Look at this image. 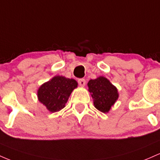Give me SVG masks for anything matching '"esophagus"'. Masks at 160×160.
Segmentation results:
<instances>
[{"label":"esophagus","instance_id":"esophagus-1","mask_svg":"<svg viewBox=\"0 0 160 160\" xmlns=\"http://www.w3.org/2000/svg\"><path fill=\"white\" fill-rule=\"evenodd\" d=\"M78 84H79L80 86H82V87H84V86L85 85V83H86V81L84 79V78H80V79H78Z\"/></svg>","mask_w":160,"mask_h":160}]
</instances>
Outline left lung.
<instances>
[{
	"mask_svg": "<svg viewBox=\"0 0 160 160\" xmlns=\"http://www.w3.org/2000/svg\"><path fill=\"white\" fill-rule=\"evenodd\" d=\"M88 87L94 107L103 113H107L119 98L118 89L106 77L91 79L88 82Z\"/></svg>",
	"mask_w": 160,
	"mask_h": 160,
	"instance_id": "obj_1",
	"label": "left lung"
}]
</instances>
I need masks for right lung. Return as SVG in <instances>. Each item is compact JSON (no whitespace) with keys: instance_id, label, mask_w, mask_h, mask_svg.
<instances>
[{"instance_id":"add662e5","label":"right lung","mask_w":160,"mask_h":160,"mask_svg":"<svg viewBox=\"0 0 160 160\" xmlns=\"http://www.w3.org/2000/svg\"><path fill=\"white\" fill-rule=\"evenodd\" d=\"M77 87L78 82L73 78L56 75L39 87L38 99L51 112H59L65 107L71 93Z\"/></svg>"}]
</instances>
